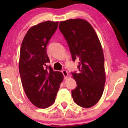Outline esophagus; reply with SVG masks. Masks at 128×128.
Returning a JSON list of instances; mask_svg holds the SVG:
<instances>
[{
  "label": "esophagus",
  "mask_w": 128,
  "mask_h": 128,
  "mask_svg": "<svg viewBox=\"0 0 128 128\" xmlns=\"http://www.w3.org/2000/svg\"><path fill=\"white\" fill-rule=\"evenodd\" d=\"M62 72L63 74H64V79H66V78H67L68 76V72L66 71V70H63L62 71Z\"/></svg>",
  "instance_id": "obj_1"
}]
</instances>
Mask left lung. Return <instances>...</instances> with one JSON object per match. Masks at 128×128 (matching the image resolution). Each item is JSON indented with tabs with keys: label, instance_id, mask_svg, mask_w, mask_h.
Listing matches in <instances>:
<instances>
[{
	"label": "left lung",
	"instance_id": "1",
	"mask_svg": "<svg viewBox=\"0 0 128 128\" xmlns=\"http://www.w3.org/2000/svg\"><path fill=\"white\" fill-rule=\"evenodd\" d=\"M59 28L67 41L73 60H79V73H72L77 83L72 91L73 100L82 107H92L100 100L106 83L100 41L92 25L83 19L60 22Z\"/></svg>",
	"mask_w": 128,
	"mask_h": 128
}]
</instances>
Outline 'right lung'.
I'll return each mask as SVG.
<instances>
[{
  "mask_svg": "<svg viewBox=\"0 0 128 128\" xmlns=\"http://www.w3.org/2000/svg\"><path fill=\"white\" fill-rule=\"evenodd\" d=\"M58 23L46 21L32 26L21 45L18 68L22 87L29 100L40 108L54 104L64 80L62 73L46 65L50 62L46 46Z\"/></svg>",
  "mask_w": 128,
  "mask_h": 128,
  "instance_id": "add662e5",
  "label": "right lung"
}]
</instances>
